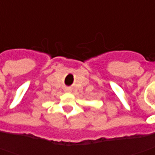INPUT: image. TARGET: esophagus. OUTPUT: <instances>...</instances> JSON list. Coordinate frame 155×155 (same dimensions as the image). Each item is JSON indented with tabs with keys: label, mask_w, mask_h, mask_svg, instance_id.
I'll return each mask as SVG.
<instances>
[{
	"label": "esophagus",
	"mask_w": 155,
	"mask_h": 155,
	"mask_svg": "<svg viewBox=\"0 0 155 155\" xmlns=\"http://www.w3.org/2000/svg\"><path fill=\"white\" fill-rule=\"evenodd\" d=\"M69 91H70L69 88H65V92H69Z\"/></svg>",
	"instance_id": "1"
}]
</instances>
